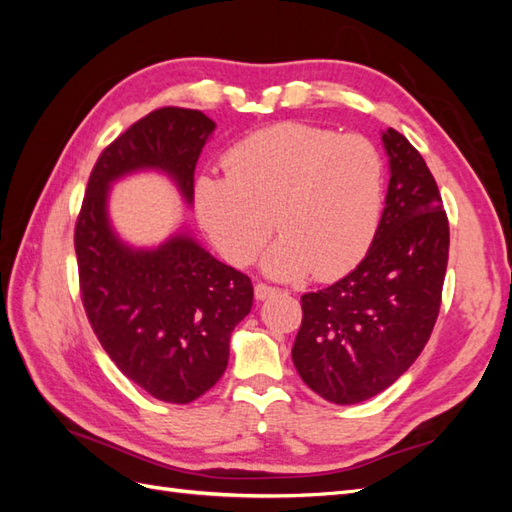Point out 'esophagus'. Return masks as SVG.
Returning <instances> with one entry per match:
<instances>
[{
  "mask_svg": "<svg viewBox=\"0 0 512 512\" xmlns=\"http://www.w3.org/2000/svg\"><path fill=\"white\" fill-rule=\"evenodd\" d=\"M275 292H277V288H275V286H268V284H257V286H255V299H257V301H264L266 297L275 295Z\"/></svg>",
  "mask_w": 512,
  "mask_h": 512,
  "instance_id": "obj_1",
  "label": "esophagus"
}]
</instances>
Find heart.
I'll use <instances>...</instances> for the list:
<instances>
[{"mask_svg": "<svg viewBox=\"0 0 512 512\" xmlns=\"http://www.w3.org/2000/svg\"><path fill=\"white\" fill-rule=\"evenodd\" d=\"M226 178L195 182V215L224 259L248 266L275 228L264 270L279 279L339 277L367 253L383 211V160L358 134L286 121L226 154Z\"/></svg>", "mask_w": 512, "mask_h": 512, "instance_id": "b5f03b06", "label": "heart"}]
</instances>
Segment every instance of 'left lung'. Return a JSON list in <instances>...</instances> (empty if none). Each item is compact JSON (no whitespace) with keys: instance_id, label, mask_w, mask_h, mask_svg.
Wrapping results in <instances>:
<instances>
[{"instance_id":"8db88e82","label":"left lung","mask_w":512,"mask_h":512,"mask_svg":"<svg viewBox=\"0 0 512 512\" xmlns=\"http://www.w3.org/2000/svg\"><path fill=\"white\" fill-rule=\"evenodd\" d=\"M385 209L367 255L336 284L301 297L292 363L334 405H356L407 372L436 325L449 262V220L427 162L396 129Z\"/></svg>"}]
</instances>
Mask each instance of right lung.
I'll return each mask as SVG.
<instances>
[{
    "label": "right lung",
    "mask_w": 512,
    "mask_h": 512,
    "mask_svg": "<svg viewBox=\"0 0 512 512\" xmlns=\"http://www.w3.org/2000/svg\"><path fill=\"white\" fill-rule=\"evenodd\" d=\"M215 123L198 110L160 107L103 149L74 226L81 299L103 350L121 372L162 402L187 405L228 365L235 325L253 308V284L187 233L154 250L116 237L107 193L140 169L165 171L193 202V171Z\"/></svg>",
    "instance_id": "obj_1"
}]
</instances>
